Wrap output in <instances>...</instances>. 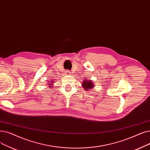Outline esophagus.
<instances>
[{"label": "esophagus", "mask_w": 150, "mask_h": 150, "mask_svg": "<svg viewBox=\"0 0 150 150\" xmlns=\"http://www.w3.org/2000/svg\"><path fill=\"white\" fill-rule=\"evenodd\" d=\"M65 72H66V75H69V74H71V71H70V70H66V71H65Z\"/></svg>", "instance_id": "1"}]
</instances>
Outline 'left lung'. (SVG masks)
I'll return each mask as SVG.
<instances>
[{"label":"left lung","instance_id":"obj_1","mask_svg":"<svg viewBox=\"0 0 150 150\" xmlns=\"http://www.w3.org/2000/svg\"><path fill=\"white\" fill-rule=\"evenodd\" d=\"M83 87L84 88V89L86 90H89L90 89L92 88L93 87V82L90 81H88L87 80H84L83 81Z\"/></svg>","mask_w":150,"mask_h":150}]
</instances>
